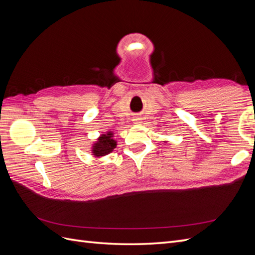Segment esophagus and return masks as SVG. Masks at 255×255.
Instances as JSON below:
<instances>
[{
  "instance_id": "34e87169",
  "label": "esophagus",
  "mask_w": 255,
  "mask_h": 255,
  "mask_svg": "<svg viewBox=\"0 0 255 255\" xmlns=\"http://www.w3.org/2000/svg\"><path fill=\"white\" fill-rule=\"evenodd\" d=\"M137 120H138V119H135V121H137Z\"/></svg>"
}]
</instances>
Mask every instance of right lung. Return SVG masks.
<instances>
[{"label":"right lung","instance_id":"obj_1","mask_svg":"<svg viewBox=\"0 0 255 255\" xmlns=\"http://www.w3.org/2000/svg\"><path fill=\"white\" fill-rule=\"evenodd\" d=\"M114 134L112 132H107L99 137L98 141L92 146V153L97 157L107 155L111 153L117 145V142L114 139Z\"/></svg>","mask_w":255,"mask_h":255}]
</instances>
